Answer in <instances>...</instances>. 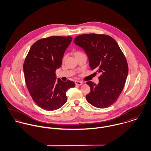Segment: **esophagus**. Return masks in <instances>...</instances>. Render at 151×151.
Masks as SVG:
<instances>
[{"label":"esophagus","mask_w":151,"mask_h":151,"mask_svg":"<svg viewBox=\"0 0 151 151\" xmlns=\"http://www.w3.org/2000/svg\"><path fill=\"white\" fill-rule=\"evenodd\" d=\"M75 84H76V85H77V86H81L83 84V82L80 81H75Z\"/></svg>","instance_id":"1"}]
</instances>
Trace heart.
<instances>
[{
    "label": "heart",
    "mask_w": 151,
    "mask_h": 151,
    "mask_svg": "<svg viewBox=\"0 0 151 151\" xmlns=\"http://www.w3.org/2000/svg\"><path fill=\"white\" fill-rule=\"evenodd\" d=\"M81 53V52H77V53H76V54H77V53Z\"/></svg>",
    "instance_id": "heart-1"
}]
</instances>
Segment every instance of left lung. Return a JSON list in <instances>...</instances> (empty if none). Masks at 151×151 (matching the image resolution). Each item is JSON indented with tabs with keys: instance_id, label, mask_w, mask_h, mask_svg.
<instances>
[{
	"instance_id": "8db88e82",
	"label": "left lung",
	"mask_w": 151,
	"mask_h": 151,
	"mask_svg": "<svg viewBox=\"0 0 151 151\" xmlns=\"http://www.w3.org/2000/svg\"><path fill=\"white\" fill-rule=\"evenodd\" d=\"M74 43L86 52L91 69L101 74L97 85L86 83L91 88L87 101L96 108H108L118 99L127 77L129 68L124 55L117 42L106 35H81Z\"/></svg>"
}]
</instances>
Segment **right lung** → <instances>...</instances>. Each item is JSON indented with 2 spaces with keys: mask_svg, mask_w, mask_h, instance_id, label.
Here are the masks:
<instances>
[{
  "mask_svg": "<svg viewBox=\"0 0 151 151\" xmlns=\"http://www.w3.org/2000/svg\"><path fill=\"white\" fill-rule=\"evenodd\" d=\"M71 37H50L38 40L31 47L23 65L27 88L33 101L45 110L61 108L67 102V91L73 81L56 80V70L62 64Z\"/></svg>",
  "mask_w": 151,
  "mask_h": 151,
  "instance_id": "add662e5",
  "label": "right lung"
}]
</instances>
